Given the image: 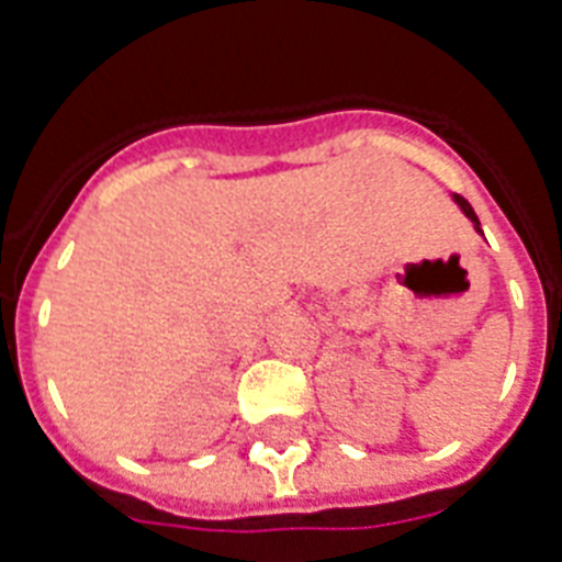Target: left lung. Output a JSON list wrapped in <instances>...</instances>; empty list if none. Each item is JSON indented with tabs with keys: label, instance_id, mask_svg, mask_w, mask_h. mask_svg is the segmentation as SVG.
<instances>
[{
	"label": "left lung",
	"instance_id": "1",
	"mask_svg": "<svg viewBox=\"0 0 562 562\" xmlns=\"http://www.w3.org/2000/svg\"><path fill=\"white\" fill-rule=\"evenodd\" d=\"M454 201L461 203V210L467 212V215H470V218H472V224L479 227V218H475V212H472V206H470V203H467V198H461V194H454Z\"/></svg>",
	"mask_w": 562,
	"mask_h": 562
}]
</instances>
